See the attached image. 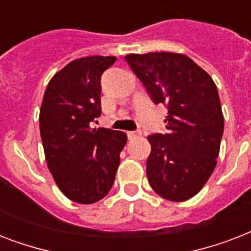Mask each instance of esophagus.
Returning a JSON list of instances; mask_svg holds the SVG:
<instances>
[{"label": "esophagus", "instance_id": "obj_1", "mask_svg": "<svg viewBox=\"0 0 251 251\" xmlns=\"http://www.w3.org/2000/svg\"><path fill=\"white\" fill-rule=\"evenodd\" d=\"M141 131H127V138H129V139H134V138L141 137Z\"/></svg>", "mask_w": 251, "mask_h": 251}]
</instances>
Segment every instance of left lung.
Returning a JSON list of instances; mask_svg holds the SVG:
<instances>
[{
	"label": "left lung",
	"instance_id": "1",
	"mask_svg": "<svg viewBox=\"0 0 251 251\" xmlns=\"http://www.w3.org/2000/svg\"><path fill=\"white\" fill-rule=\"evenodd\" d=\"M155 104L168 105L167 134L147 139V178L153 191L172 202L198 194L216 167L224 116L216 84L181 53L126 54Z\"/></svg>",
	"mask_w": 251,
	"mask_h": 251
}]
</instances>
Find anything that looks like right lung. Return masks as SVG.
Masks as SVG:
<instances>
[{"instance_id": "obj_1", "label": "right lung", "mask_w": 251, "mask_h": 251, "mask_svg": "<svg viewBox=\"0 0 251 251\" xmlns=\"http://www.w3.org/2000/svg\"><path fill=\"white\" fill-rule=\"evenodd\" d=\"M114 61V56H90L69 62L49 80L41 102L48 169L64 195L82 204L109 193L127 141L124 131L90 126L101 114V74Z\"/></svg>"}]
</instances>
